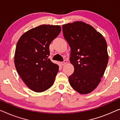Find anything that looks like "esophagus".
<instances>
[{"mask_svg": "<svg viewBox=\"0 0 120 120\" xmlns=\"http://www.w3.org/2000/svg\"><path fill=\"white\" fill-rule=\"evenodd\" d=\"M67 61L66 60H65L63 62H61V65H62V66H64V65H66V64H67Z\"/></svg>", "mask_w": 120, "mask_h": 120, "instance_id": "1", "label": "esophagus"}]
</instances>
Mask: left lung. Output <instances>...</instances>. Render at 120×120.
I'll return each instance as SVG.
<instances>
[{
    "instance_id": "left-lung-1",
    "label": "left lung",
    "mask_w": 120,
    "mask_h": 120,
    "mask_svg": "<svg viewBox=\"0 0 120 120\" xmlns=\"http://www.w3.org/2000/svg\"><path fill=\"white\" fill-rule=\"evenodd\" d=\"M64 37L71 47L70 62L74 71L68 79L71 87L81 94H88L101 81L108 61L104 38L82 21L63 25Z\"/></svg>"
}]
</instances>
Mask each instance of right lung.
Masks as SVG:
<instances>
[{"mask_svg":"<svg viewBox=\"0 0 120 120\" xmlns=\"http://www.w3.org/2000/svg\"><path fill=\"white\" fill-rule=\"evenodd\" d=\"M61 32L59 25H42L21 35L14 55L15 68L30 89L42 92L54 83L59 66L49 58V45Z\"/></svg>","mask_w":120,"mask_h":120,"instance_id":"1","label":"right lung"}]
</instances>
